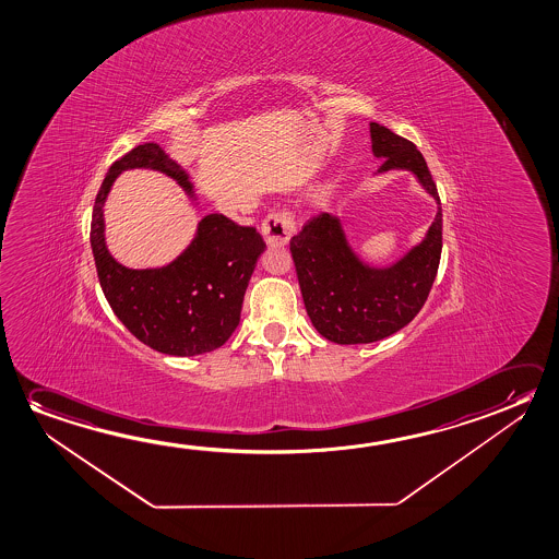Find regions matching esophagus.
Listing matches in <instances>:
<instances>
[{
    "label": "esophagus",
    "mask_w": 559,
    "mask_h": 559,
    "mask_svg": "<svg viewBox=\"0 0 559 559\" xmlns=\"http://www.w3.org/2000/svg\"><path fill=\"white\" fill-rule=\"evenodd\" d=\"M295 233L292 212H272L262 223V235L270 247H284Z\"/></svg>",
    "instance_id": "esophagus-1"
}]
</instances>
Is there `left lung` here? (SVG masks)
Listing matches in <instances>:
<instances>
[{
    "label": "left lung",
    "mask_w": 559,
    "mask_h": 559,
    "mask_svg": "<svg viewBox=\"0 0 559 559\" xmlns=\"http://www.w3.org/2000/svg\"><path fill=\"white\" fill-rule=\"evenodd\" d=\"M374 157L381 169L409 170L433 195L437 215L426 239L389 267L365 264L347 245L336 215L319 213L289 242L302 301L312 326L342 344H371L404 329L426 305L443 249V213L433 177L414 143L371 122Z\"/></svg>",
    "instance_id": "1"
}]
</instances>
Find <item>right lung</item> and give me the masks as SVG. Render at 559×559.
<instances>
[{
	"instance_id": "1",
	"label": "right lung",
	"mask_w": 559,
	"mask_h": 559,
	"mask_svg": "<svg viewBox=\"0 0 559 559\" xmlns=\"http://www.w3.org/2000/svg\"><path fill=\"white\" fill-rule=\"evenodd\" d=\"M130 169L159 170L194 198L187 173L159 143L138 145L112 163L95 198L91 222V249L108 305L151 349L178 357L213 352L239 326L245 292L266 242L254 227L210 213L198 223L188 249L167 266L132 270L118 264L105 242L103 205L116 177Z\"/></svg>"
}]
</instances>
